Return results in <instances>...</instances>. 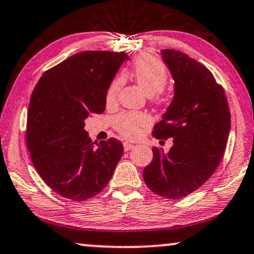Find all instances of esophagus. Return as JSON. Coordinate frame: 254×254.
Masks as SVG:
<instances>
[{
	"label": "esophagus",
	"instance_id": "34e87169",
	"mask_svg": "<svg viewBox=\"0 0 254 254\" xmlns=\"http://www.w3.org/2000/svg\"><path fill=\"white\" fill-rule=\"evenodd\" d=\"M123 146H124V150H125V151H129V150L132 149V147H133L134 145H133V144H131V143L124 142V143H123Z\"/></svg>",
	"mask_w": 254,
	"mask_h": 254
}]
</instances>
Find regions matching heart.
Here are the masks:
<instances>
[{
  "label": "heart",
  "mask_w": 254,
  "mask_h": 254,
  "mask_svg": "<svg viewBox=\"0 0 254 254\" xmlns=\"http://www.w3.org/2000/svg\"><path fill=\"white\" fill-rule=\"evenodd\" d=\"M132 73L138 85L147 96L152 97L153 103L157 105L162 104V91L169 81V72L164 64L152 56H140L134 61ZM122 83H123L122 76H117L112 79L105 95L108 104L115 102ZM146 123L147 120L143 114L129 111L118 115L114 122V125L115 129L122 136L132 139L140 133V130Z\"/></svg>",
  "instance_id": "b5f03b06"
}]
</instances>
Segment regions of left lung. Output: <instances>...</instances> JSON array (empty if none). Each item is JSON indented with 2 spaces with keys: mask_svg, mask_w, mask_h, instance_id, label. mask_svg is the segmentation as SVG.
Returning <instances> with one entry per match:
<instances>
[{
  "mask_svg": "<svg viewBox=\"0 0 254 254\" xmlns=\"http://www.w3.org/2000/svg\"><path fill=\"white\" fill-rule=\"evenodd\" d=\"M175 79V97L152 134L160 142L172 138L166 152L153 146V158L143 171L151 191L178 200L203 186L225 151L231 114L223 86L212 72L179 50H162Z\"/></svg>",
  "mask_w": 254,
  "mask_h": 254,
  "instance_id": "1",
  "label": "left lung"
}]
</instances>
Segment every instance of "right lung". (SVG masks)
<instances>
[{
    "mask_svg": "<svg viewBox=\"0 0 254 254\" xmlns=\"http://www.w3.org/2000/svg\"><path fill=\"white\" fill-rule=\"evenodd\" d=\"M125 60L123 51H83L47 70L33 90L28 150L40 177L64 198L83 201L98 194L123 155L116 138L95 147L84 121L105 110L107 90Z\"/></svg>",
    "mask_w": 254,
    "mask_h": 254,
    "instance_id": "add662e5",
    "label": "right lung"
}]
</instances>
